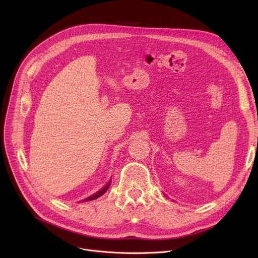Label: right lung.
<instances>
[{
  "mask_svg": "<svg viewBox=\"0 0 258 258\" xmlns=\"http://www.w3.org/2000/svg\"><path fill=\"white\" fill-rule=\"evenodd\" d=\"M110 185H111V181L108 182L103 188H101L99 191H97L96 194H94V195H92L91 197H89V198H87V199H85V200H83V202H88V201H93V200H96V199H98V198H100L102 195H104L105 192H106V190L108 189V187H110Z\"/></svg>",
  "mask_w": 258,
  "mask_h": 258,
  "instance_id": "add662e5",
  "label": "right lung"
}]
</instances>
